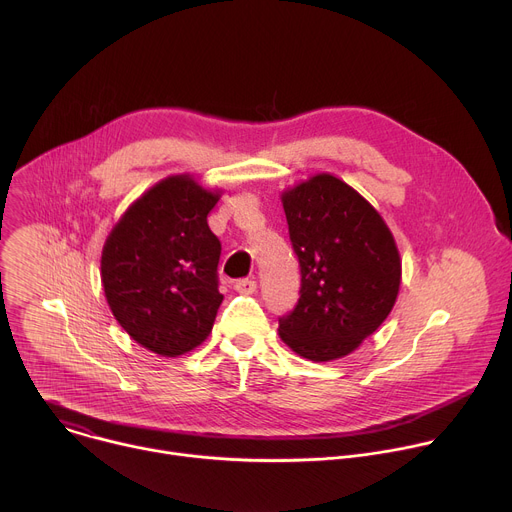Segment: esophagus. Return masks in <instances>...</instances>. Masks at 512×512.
I'll list each match as a JSON object with an SVG mask.
<instances>
[{"mask_svg":"<svg viewBox=\"0 0 512 512\" xmlns=\"http://www.w3.org/2000/svg\"><path fill=\"white\" fill-rule=\"evenodd\" d=\"M235 289L239 291V294H245V296L255 294V291H257V281L255 279H239L235 283Z\"/></svg>","mask_w":512,"mask_h":512,"instance_id":"1","label":"esophagus"}]
</instances>
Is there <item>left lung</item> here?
Instances as JSON below:
<instances>
[{
    "instance_id": "1",
    "label": "left lung",
    "mask_w": 512,
    "mask_h": 512,
    "mask_svg": "<svg viewBox=\"0 0 512 512\" xmlns=\"http://www.w3.org/2000/svg\"><path fill=\"white\" fill-rule=\"evenodd\" d=\"M300 261V300L279 318L281 340L328 362L356 350L391 314L401 257L383 216L354 188L318 174L281 194Z\"/></svg>"
}]
</instances>
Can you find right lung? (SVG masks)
I'll return each mask as SVG.
<instances>
[{
	"label": "right lung",
	"instance_id": "add662e5",
	"mask_svg": "<svg viewBox=\"0 0 512 512\" xmlns=\"http://www.w3.org/2000/svg\"><path fill=\"white\" fill-rule=\"evenodd\" d=\"M218 198L190 174L170 176L139 196L105 241L107 304L137 344L160 356L202 344L223 302L221 241L206 223Z\"/></svg>",
	"mask_w": 512,
	"mask_h": 512
}]
</instances>
